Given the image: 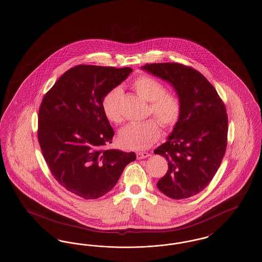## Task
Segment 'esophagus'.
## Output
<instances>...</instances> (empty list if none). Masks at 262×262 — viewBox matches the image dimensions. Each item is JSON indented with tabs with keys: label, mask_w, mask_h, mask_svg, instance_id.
Returning a JSON list of instances; mask_svg holds the SVG:
<instances>
[{
	"label": "esophagus",
	"mask_w": 262,
	"mask_h": 262,
	"mask_svg": "<svg viewBox=\"0 0 262 262\" xmlns=\"http://www.w3.org/2000/svg\"><path fill=\"white\" fill-rule=\"evenodd\" d=\"M150 154L148 152H137L136 153V158L138 160H141V159H145V158L149 157Z\"/></svg>",
	"instance_id": "esophagus-1"
}]
</instances>
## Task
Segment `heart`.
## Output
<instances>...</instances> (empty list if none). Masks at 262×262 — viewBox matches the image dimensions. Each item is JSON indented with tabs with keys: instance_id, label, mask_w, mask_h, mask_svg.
Listing matches in <instances>:
<instances>
[{
	"instance_id": "1",
	"label": "heart",
	"mask_w": 262,
	"mask_h": 262,
	"mask_svg": "<svg viewBox=\"0 0 262 262\" xmlns=\"http://www.w3.org/2000/svg\"><path fill=\"white\" fill-rule=\"evenodd\" d=\"M136 94L149 104V114L156 117L166 128L176 126L182 112L181 100L177 94L167 93L166 85L149 75L139 76L133 84ZM123 94L121 86H115L104 94L101 108L105 117L112 123L122 122L120 100ZM161 134L160 125L155 119L124 126L118 136V143L127 150H143L157 141Z\"/></svg>"
}]
</instances>
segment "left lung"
Returning <instances> with one entry per match:
<instances>
[{
    "mask_svg": "<svg viewBox=\"0 0 262 262\" xmlns=\"http://www.w3.org/2000/svg\"><path fill=\"white\" fill-rule=\"evenodd\" d=\"M142 69L172 84L182 104L180 119L167 142L154 150L166 158L168 166L158 189L171 199L190 198L209 185L225 154V105L213 85L192 67L152 63Z\"/></svg>",
    "mask_w": 262,
    "mask_h": 262,
    "instance_id": "obj_1",
    "label": "left lung"
}]
</instances>
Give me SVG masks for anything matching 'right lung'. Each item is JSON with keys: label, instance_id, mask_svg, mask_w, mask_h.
I'll return each mask as SVG.
<instances>
[{"label": "right lung", "instance_id": "1", "mask_svg": "<svg viewBox=\"0 0 262 262\" xmlns=\"http://www.w3.org/2000/svg\"><path fill=\"white\" fill-rule=\"evenodd\" d=\"M133 69L77 65L45 94L38 116V140L53 178L85 200L102 197L115 186L134 152L106 150L114 129L101 108L104 94Z\"/></svg>", "mask_w": 262, "mask_h": 262}]
</instances>
